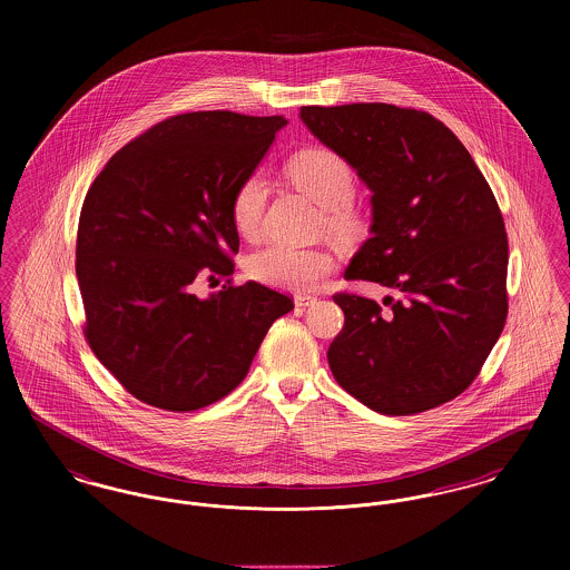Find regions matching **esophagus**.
Masks as SVG:
<instances>
[{"mask_svg":"<svg viewBox=\"0 0 570 570\" xmlns=\"http://www.w3.org/2000/svg\"><path fill=\"white\" fill-rule=\"evenodd\" d=\"M316 303H318V297H312V295H297V297H295V305L303 307V309H305V307H312V305H316Z\"/></svg>","mask_w":570,"mask_h":570,"instance_id":"1","label":"esophagus"}]
</instances>
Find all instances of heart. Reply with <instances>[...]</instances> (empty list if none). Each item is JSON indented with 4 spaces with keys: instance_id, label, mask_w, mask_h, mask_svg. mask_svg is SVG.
<instances>
[{
    "instance_id": "1",
    "label": "heart",
    "mask_w": 570,
    "mask_h": 570,
    "mask_svg": "<svg viewBox=\"0 0 570 570\" xmlns=\"http://www.w3.org/2000/svg\"><path fill=\"white\" fill-rule=\"evenodd\" d=\"M288 173L309 198L325 207V226L342 237H351L361 228V216L354 209L356 177L353 166L340 154L325 147H309L297 154ZM269 184L263 170H252L237 184L230 198V219L239 235L256 237L263 226ZM333 256L325 247L272 244L247 258V273L275 288L305 293L333 272Z\"/></svg>"
}]
</instances>
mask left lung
<instances>
[{"label": "left lung", "mask_w": 570, "mask_h": 570, "mask_svg": "<svg viewBox=\"0 0 570 570\" xmlns=\"http://www.w3.org/2000/svg\"><path fill=\"white\" fill-rule=\"evenodd\" d=\"M298 115L374 191L372 237L344 277L400 293L386 312L374 298L333 295L344 312L326 353L333 376L389 416L455 400L509 314V239L483 173L425 110L356 102Z\"/></svg>", "instance_id": "8db88e82"}]
</instances>
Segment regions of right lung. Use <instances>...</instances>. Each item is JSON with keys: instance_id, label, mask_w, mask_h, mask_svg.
<instances>
[{"instance_id": "add662e5", "label": "right lung", "mask_w": 570, "mask_h": 570, "mask_svg": "<svg viewBox=\"0 0 570 570\" xmlns=\"http://www.w3.org/2000/svg\"><path fill=\"white\" fill-rule=\"evenodd\" d=\"M284 115L196 110L121 147L85 196L77 277L89 348L142 404L191 412L245 379L269 326L295 303L235 286L237 184L267 154ZM227 284L209 299L200 278Z\"/></svg>"}]
</instances>
